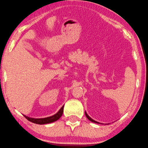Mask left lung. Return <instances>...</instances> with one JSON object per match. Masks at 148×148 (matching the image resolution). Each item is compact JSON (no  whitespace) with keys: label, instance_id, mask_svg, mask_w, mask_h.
Here are the masks:
<instances>
[{"label":"left lung","instance_id":"8db88e82","mask_svg":"<svg viewBox=\"0 0 148 148\" xmlns=\"http://www.w3.org/2000/svg\"><path fill=\"white\" fill-rule=\"evenodd\" d=\"M85 115H86V117H87V119H88V120H89L90 121H91V122H93V123H99L98 122H97V121H94V120L92 119L91 117H89V116H88V114H86V112H85Z\"/></svg>","mask_w":148,"mask_h":148}]
</instances>
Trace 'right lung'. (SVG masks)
<instances>
[{
    "mask_svg": "<svg viewBox=\"0 0 148 148\" xmlns=\"http://www.w3.org/2000/svg\"><path fill=\"white\" fill-rule=\"evenodd\" d=\"M64 112V106H62V107L61 108L59 112L55 114V115L50 116V117L47 118H43V119H33V118H29L28 116H26L25 115L24 117H25V119L28 120L30 122L36 123V124H39V125H43V124H48V123H50L55 122V121H57L58 119H60V118L62 116Z\"/></svg>",
    "mask_w": 148,
    "mask_h": 148,
    "instance_id": "1",
    "label": "right lung"
}]
</instances>
